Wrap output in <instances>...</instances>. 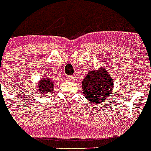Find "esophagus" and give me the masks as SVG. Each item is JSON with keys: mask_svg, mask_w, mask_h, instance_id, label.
Masks as SVG:
<instances>
[{"mask_svg": "<svg viewBox=\"0 0 151 151\" xmlns=\"http://www.w3.org/2000/svg\"><path fill=\"white\" fill-rule=\"evenodd\" d=\"M67 80H68V81H72L73 78L72 77H70V76H68V77H67Z\"/></svg>", "mask_w": 151, "mask_h": 151, "instance_id": "obj_1", "label": "esophagus"}]
</instances>
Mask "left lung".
<instances>
[{
  "label": "left lung",
  "instance_id": "obj_1",
  "mask_svg": "<svg viewBox=\"0 0 151 151\" xmlns=\"http://www.w3.org/2000/svg\"><path fill=\"white\" fill-rule=\"evenodd\" d=\"M81 83L85 97L96 106L105 101L113 90L112 78L102 67L90 71Z\"/></svg>",
  "mask_w": 151,
  "mask_h": 151
}]
</instances>
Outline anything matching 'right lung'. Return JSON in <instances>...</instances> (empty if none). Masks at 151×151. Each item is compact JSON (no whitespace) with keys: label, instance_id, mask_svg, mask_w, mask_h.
Listing matches in <instances>:
<instances>
[{"label":"right lung","instance_id":"right-lung-1","mask_svg":"<svg viewBox=\"0 0 151 151\" xmlns=\"http://www.w3.org/2000/svg\"><path fill=\"white\" fill-rule=\"evenodd\" d=\"M42 78V77H41ZM53 91V82L50 78L45 77L41 79L39 81L38 87H37V92H39L40 95H48L51 94Z\"/></svg>","mask_w":151,"mask_h":151}]
</instances>
